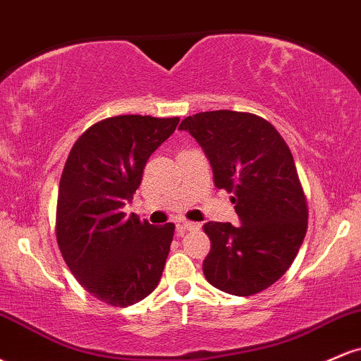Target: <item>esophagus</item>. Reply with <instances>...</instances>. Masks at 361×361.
Segmentation results:
<instances>
[{
  "label": "esophagus",
  "mask_w": 361,
  "mask_h": 361,
  "mask_svg": "<svg viewBox=\"0 0 361 361\" xmlns=\"http://www.w3.org/2000/svg\"><path fill=\"white\" fill-rule=\"evenodd\" d=\"M200 227V224L197 222H188V221H181L178 224V231L180 233H185V231H193V229H198Z\"/></svg>",
  "instance_id": "34e87169"
}]
</instances>
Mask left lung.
Wrapping results in <instances>:
<instances>
[{"instance_id":"left-lung-1","label":"left lung","mask_w":361,"mask_h":361,"mask_svg":"<svg viewBox=\"0 0 361 361\" xmlns=\"http://www.w3.org/2000/svg\"><path fill=\"white\" fill-rule=\"evenodd\" d=\"M186 130L204 149L219 190L233 193L241 226L207 222L204 275L231 295L268 288L288 270L307 231V204L293 156L275 127L252 114L202 111Z\"/></svg>"}]
</instances>
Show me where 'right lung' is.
<instances>
[{
    "mask_svg": "<svg viewBox=\"0 0 361 361\" xmlns=\"http://www.w3.org/2000/svg\"><path fill=\"white\" fill-rule=\"evenodd\" d=\"M180 118L120 115L76 140L59 183L56 233L62 258L91 295L110 305L137 304L159 283L175 224L126 215L149 156Z\"/></svg>",
    "mask_w": 361,
    "mask_h": 361,
    "instance_id": "right-lung-1",
    "label": "right lung"
}]
</instances>
